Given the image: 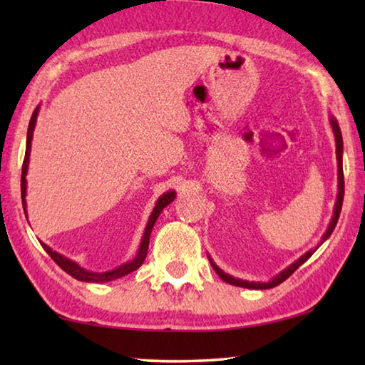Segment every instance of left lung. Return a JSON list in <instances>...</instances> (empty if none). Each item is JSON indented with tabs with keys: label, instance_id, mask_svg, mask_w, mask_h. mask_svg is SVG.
Instances as JSON below:
<instances>
[{
	"label": "left lung",
	"instance_id": "1",
	"mask_svg": "<svg viewBox=\"0 0 365 365\" xmlns=\"http://www.w3.org/2000/svg\"><path fill=\"white\" fill-rule=\"evenodd\" d=\"M329 122H330V127H331V132H333V137H335V145H336V163H338V193H336V201H335V207H333V215L330 219V224L327 227L325 233L322 235V238H320V242L317 243V246H314L309 251H306L304 255L299 256L296 259L294 262H292L285 267L283 270H280L279 274L272 277L270 280L267 282H250V280H243V279H238V277H233L230 274H225L224 270H222L217 264L212 261V257L207 255L209 262H211L212 269L215 270V274H217L222 280L225 283H230L233 287H242V288H250V289H269V288H274L277 285H280L282 282H285L289 275L293 274V272L299 267V265L304 264L309 257H311L314 252L319 250V246L322 245L324 242L330 238V235L333 233L336 227V222L339 219V212H341V206H343V196H344V177H343V137H341V130H339V125H338V120L333 117L331 114L329 115Z\"/></svg>",
	"mask_w": 365,
	"mask_h": 365
}]
</instances>
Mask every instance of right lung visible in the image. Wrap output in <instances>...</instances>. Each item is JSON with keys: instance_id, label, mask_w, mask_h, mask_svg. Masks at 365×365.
I'll use <instances>...</instances> for the list:
<instances>
[{"instance_id": "1", "label": "right lung", "mask_w": 365, "mask_h": 365, "mask_svg": "<svg viewBox=\"0 0 365 365\" xmlns=\"http://www.w3.org/2000/svg\"><path fill=\"white\" fill-rule=\"evenodd\" d=\"M40 113V104L35 108L32 117H30V122H29V130H27V143H26V158H24V164H22V177H21V196H22V207H24V212H26V217H27V201H26V196H27V172H29V163H30V151H32V140H34V132H35V125H36V117H38ZM175 191L170 190V191H165L164 195H160L156 201V206L153 207V211L150 214V219L146 222V227H145V232H143V237H141V242L138 246V251L132 261L128 262H123L120 265H117L115 269L113 270H108V272H91V270H86L83 269L82 265H78L76 261H72V259L66 257L61 255L58 251H53L49 248L48 245H45L41 242L43 250H45L49 257L53 259L54 262H56L61 269L64 272H67L71 277H73L76 280L80 282H88V283H104V282H110V280H115V279H120L123 275H128L130 272L137 270L141 264H143L145 257H146V252H148V246H150V237H151V232H153V227L156 224L158 217L160 215V212L164 211V207H168L172 201L175 200Z\"/></svg>"}]
</instances>
